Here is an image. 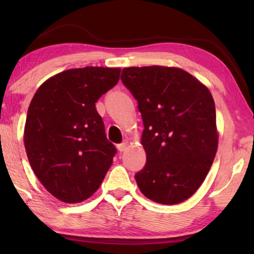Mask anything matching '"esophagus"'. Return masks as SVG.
I'll list each match as a JSON object with an SVG mask.
<instances>
[{"label": "esophagus", "mask_w": 254, "mask_h": 254, "mask_svg": "<svg viewBox=\"0 0 254 254\" xmlns=\"http://www.w3.org/2000/svg\"><path fill=\"white\" fill-rule=\"evenodd\" d=\"M117 148H118V150H119L120 152L127 150V148H128V142L125 141V142H123V143H121V144H118Z\"/></svg>", "instance_id": "34e87169"}]
</instances>
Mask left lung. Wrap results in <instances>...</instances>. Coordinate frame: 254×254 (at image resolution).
I'll return each mask as SVG.
<instances>
[{"instance_id": "left-lung-1", "label": "left lung", "mask_w": 254, "mask_h": 254, "mask_svg": "<svg viewBox=\"0 0 254 254\" xmlns=\"http://www.w3.org/2000/svg\"><path fill=\"white\" fill-rule=\"evenodd\" d=\"M121 81L137 100L144 126L147 163L135 175L138 189L154 202H183L206 179L217 151L213 96L176 67L124 68Z\"/></svg>"}]
</instances>
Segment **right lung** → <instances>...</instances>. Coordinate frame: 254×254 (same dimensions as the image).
I'll return each mask as SVG.
<instances>
[{"mask_svg":"<svg viewBox=\"0 0 254 254\" xmlns=\"http://www.w3.org/2000/svg\"><path fill=\"white\" fill-rule=\"evenodd\" d=\"M120 68L85 67L52 76L31 100L24 127L30 165L43 186L65 203L92 195L112 165L96 103L120 78Z\"/></svg>","mask_w":254,"mask_h":254,"instance_id":"right-lung-1","label":"right lung"}]
</instances>
